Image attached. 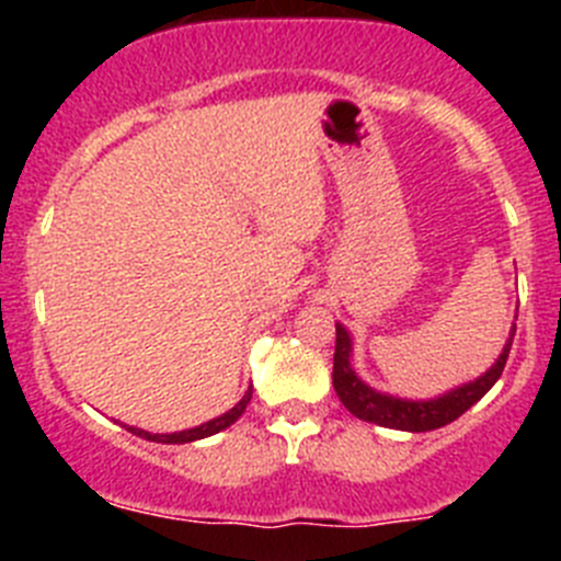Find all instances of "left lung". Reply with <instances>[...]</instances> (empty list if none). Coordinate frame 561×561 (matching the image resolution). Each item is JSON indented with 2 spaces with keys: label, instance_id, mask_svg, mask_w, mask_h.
I'll return each instance as SVG.
<instances>
[{
  "label": "left lung",
  "instance_id": "8db88e82",
  "mask_svg": "<svg viewBox=\"0 0 561 561\" xmlns=\"http://www.w3.org/2000/svg\"><path fill=\"white\" fill-rule=\"evenodd\" d=\"M514 331H517V325H512V336L505 342L503 354L497 356V362H494L492 368L485 370L483 376H478L474 381H466V385L438 396V399L413 401L399 399V396L379 393V390H374L356 376V370L351 368V336L348 331H345V325L336 323L334 390L336 396H340L342 404L348 408V413H354L356 419L379 424V427L404 430V433H430V430L444 427V424L455 421L458 415H463L466 410L472 408L474 401H480L489 390H492V385L500 379V374H503L508 351H512Z\"/></svg>",
  "mask_w": 561,
  "mask_h": 561
}]
</instances>
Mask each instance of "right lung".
<instances>
[{"label":"right lung","instance_id":"obj_1","mask_svg":"<svg viewBox=\"0 0 561 561\" xmlns=\"http://www.w3.org/2000/svg\"><path fill=\"white\" fill-rule=\"evenodd\" d=\"M252 399V390H247L244 396H241V401H238L236 408L227 410L225 415H219V419L207 421V424H202V427H193V430H182V433H171V435H160V433H146V430H137V427H128V433L140 435V438L146 440H157V444H191V440H199V438H207V435H216L221 433V430H227L230 424H236L238 415L244 413L247 404H250Z\"/></svg>","mask_w":561,"mask_h":561}]
</instances>
